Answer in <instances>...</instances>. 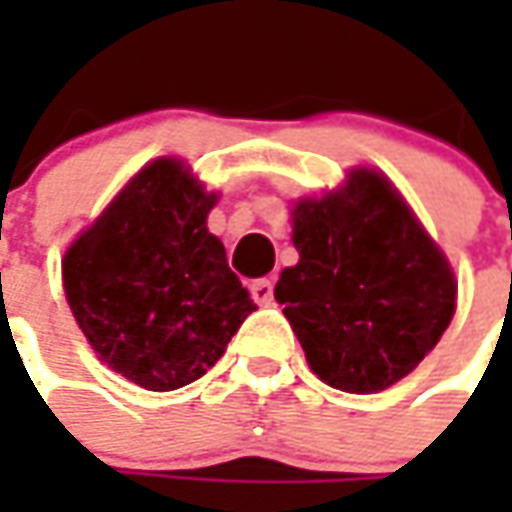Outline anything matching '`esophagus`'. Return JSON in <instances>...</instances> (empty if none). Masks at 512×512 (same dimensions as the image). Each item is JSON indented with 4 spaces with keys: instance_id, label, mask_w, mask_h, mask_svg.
Instances as JSON below:
<instances>
[{
    "instance_id": "34e87169",
    "label": "esophagus",
    "mask_w": 512,
    "mask_h": 512,
    "mask_svg": "<svg viewBox=\"0 0 512 512\" xmlns=\"http://www.w3.org/2000/svg\"><path fill=\"white\" fill-rule=\"evenodd\" d=\"M250 296H253L256 305H270L273 302V282L270 279H256L250 285Z\"/></svg>"
}]
</instances>
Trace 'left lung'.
<instances>
[{
	"label": "left lung",
	"mask_w": 512,
	"mask_h": 512,
	"mask_svg": "<svg viewBox=\"0 0 512 512\" xmlns=\"http://www.w3.org/2000/svg\"><path fill=\"white\" fill-rule=\"evenodd\" d=\"M299 265L285 267L276 302L310 370L344 393H379L436 347L456 310L444 253L376 170L293 210Z\"/></svg>",
	"instance_id": "1"
}]
</instances>
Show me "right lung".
Instances as JSON below:
<instances>
[{"label":"right lung","mask_w":512,"mask_h":512,"mask_svg":"<svg viewBox=\"0 0 512 512\" xmlns=\"http://www.w3.org/2000/svg\"><path fill=\"white\" fill-rule=\"evenodd\" d=\"M213 205L185 162L156 159L62 259L76 325L110 370L145 390L205 376L256 310L207 230Z\"/></svg>","instance_id":"1"}]
</instances>
